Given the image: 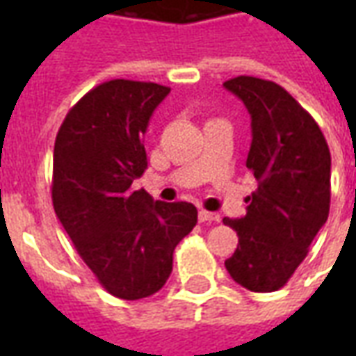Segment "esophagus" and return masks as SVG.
<instances>
[{"label": "esophagus", "instance_id": "esophagus-1", "mask_svg": "<svg viewBox=\"0 0 356 356\" xmlns=\"http://www.w3.org/2000/svg\"><path fill=\"white\" fill-rule=\"evenodd\" d=\"M198 219H200L202 223H219L221 221V217L213 213V211H206V209H202L200 213H198Z\"/></svg>", "mask_w": 356, "mask_h": 356}]
</instances>
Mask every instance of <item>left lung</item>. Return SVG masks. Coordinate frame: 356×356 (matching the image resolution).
Returning <instances> with one entry per match:
<instances>
[{
	"label": "left lung",
	"instance_id": "left-lung-1",
	"mask_svg": "<svg viewBox=\"0 0 356 356\" xmlns=\"http://www.w3.org/2000/svg\"><path fill=\"white\" fill-rule=\"evenodd\" d=\"M252 118L246 168L257 179L246 216L225 217L238 248L225 261L234 282L276 291L307 257L330 213L328 143L313 116L278 83L254 76L225 81Z\"/></svg>",
	"mask_w": 356,
	"mask_h": 356
}]
</instances>
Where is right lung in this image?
<instances>
[{"label": "right lung", "mask_w": 356, "mask_h": 356, "mask_svg": "<svg viewBox=\"0 0 356 356\" xmlns=\"http://www.w3.org/2000/svg\"><path fill=\"white\" fill-rule=\"evenodd\" d=\"M168 93L152 81H104L74 104L55 139V213L102 288L127 301L168 282L173 250L198 221L193 204L133 188L147 170L148 122Z\"/></svg>", "instance_id": "add662e5"}]
</instances>
